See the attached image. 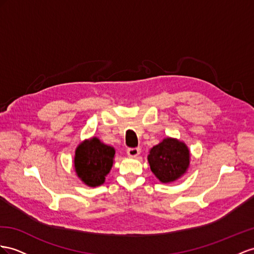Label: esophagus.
<instances>
[{
	"instance_id": "34e87169",
	"label": "esophagus",
	"mask_w": 254,
	"mask_h": 254,
	"mask_svg": "<svg viewBox=\"0 0 254 254\" xmlns=\"http://www.w3.org/2000/svg\"><path fill=\"white\" fill-rule=\"evenodd\" d=\"M127 153L128 157H132V158H135L137 157V155L140 153V148H127Z\"/></svg>"
}]
</instances>
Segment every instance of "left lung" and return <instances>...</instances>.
Listing matches in <instances>:
<instances>
[{
    "label": "left lung",
    "instance_id": "1",
    "mask_svg": "<svg viewBox=\"0 0 254 254\" xmlns=\"http://www.w3.org/2000/svg\"><path fill=\"white\" fill-rule=\"evenodd\" d=\"M151 172L162 183H171L183 176L189 166V149L177 139L165 138L148 155Z\"/></svg>",
    "mask_w": 254,
    "mask_h": 254
}]
</instances>
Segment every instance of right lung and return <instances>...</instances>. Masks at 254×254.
<instances>
[{
  "mask_svg": "<svg viewBox=\"0 0 254 254\" xmlns=\"http://www.w3.org/2000/svg\"><path fill=\"white\" fill-rule=\"evenodd\" d=\"M115 149L104 145L96 137L84 140L75 152V170L84 184L97 187L104 184L105 176L112 170Z\"/></svg>",
  "mask_w": 254,
  "mask_h": 254,
  "instance_id": "obj_1",
  "label": "right lung"
}]
</instances>
